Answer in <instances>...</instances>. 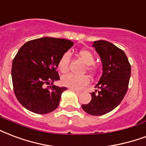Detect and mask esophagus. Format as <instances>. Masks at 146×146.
I'll return each instance as SVG.
<instances>
[{"mask_svg": "<svg viewBox=\"0 0 146 146\" xmlns=\"http://www.w3.org/2000/svg\"><path fill=\"white\" fill-rule=\"evenodd\" d=\"M70 90H72V91H73V92H74L75 93H77V94H80V93L82 92L81 91H78V90L76 89H73V88H69Z\"/></svg>", "mask_w": 146, "mask_h": 146, "instance_id": "1", "label": "esophagus"}]
</instances>
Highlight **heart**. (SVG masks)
<instances>
[{
	"label": "heart",
	"mask_w": 146,
	"mask_h": 146,
	"mask_svg": "<svg viewBox=\"0 0 146 146\" xmlns=\"http://www.w3.org/2000/svg\"><path fill=\"white\" fill-rule=\"evenodd\" d=\"M78 57L82 60L84 64H86V69L88 72L94 74L97 72V66L94 64L95 57L93 54L87 49H82L78 52ZM70 54L68 52H65L61 56L58 62V68L60 72L65 73L68 71ZM61 84L66 87L71 88L73 89H81L88 84L89 78L87 75H75L74 74H68L64 75L61 79Z\"/></svg>",
	"instance_id": "1"
}]
</instances>
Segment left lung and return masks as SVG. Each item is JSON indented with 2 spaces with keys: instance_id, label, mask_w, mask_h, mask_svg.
<instances>
[{
  "instance_id": "8db88e82",
  "label": "left lung",
  "mask_w": 146,
  "mask_h": 146,
  "mask_svg": "<svg viewBox=\"0 0 146 146\" xmlns=\"http://www.w3.org/2000/svg\"><path fill=\"white\" fill-rule=\"evenodd\" d=\"M93 47L102 62V74L91 93L92 100L82 105L85 112L92 115H102L119 106L126 94L131 76V65L122 50L106 40H96Z\"/></svg>"
}]
</instances>
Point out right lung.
<instances>
[{
	"mask_svg": "<svg viewBox=\"0 0 146 146\" xmlns=\"http://www.w3.org/2000/svg\"><path fill=\"white\" fill-rule=\"evenodd\" d=\"M74 45L70 40L45 37L27 41L13 60L12 82L16 98L27 110L48 114L59 106L65 87L52 85L60 80L56 71L61 56ZM50 82L52 85L46 86Z\"/></svg>",
	"mask_w": 146,
	"mask_h": 146,
	"instance_id": "add662e5",
	"label": "right lung"
}]
</instances>
